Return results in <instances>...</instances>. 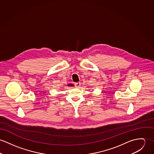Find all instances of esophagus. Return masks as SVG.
Here are the masks:
<instances>
[{
	"label": "esophagus",
	"mask_w": 154,
	"mask_h": 154,
	"mask_svg": "<svg viewBox=\"0 0 154 154\" xmlns=\"http://www.w3.org/2000/svg\"><path fill=\"white\" fill-rule=\"evenodd\" d=\"M80 85H81V83H80V82L75 83V86L76 87H79L80 86Z\"/></svg>",
	"instance_id": "1"
}]
</instances>
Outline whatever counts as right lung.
Returning a JSON list of instances; mask_svg holds the SVG:
<instances>
[{"mask_svg": "<svg viewBox=\"0 0 154 154\" xmlns=\"http://www.w3.org/2000/svg\"><path fill=\"white\" fill-rule=\"evenodd\" d=\"M68 85H69V86H73V85L72 84H69Z\"/></svg>", "mask_w": 154, "mask_h": 154, "instance_id": "add662e5", "label": "right lung"}]
</instances>
